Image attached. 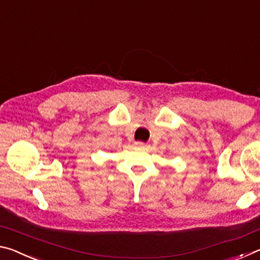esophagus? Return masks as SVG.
I'll use <instances>...</instances> for the list:
<instances>
[{"mask_svg":"<svg viewBox=\"0 0 260 260\" xmlns=\"http://www.w3.org/2000/svg\"><path fill=\"white\" fill-rule=\"evenodd\" d=\"M135 144H136V146H138L139 148H141V149H146V148L148 147V144H147V143L141 142V141H139V142H136Z\"/></svg>","mask_w":260,"mask_h":260,"instance_id":"esophagus-1","label":"esophagus"}]
</instances>
